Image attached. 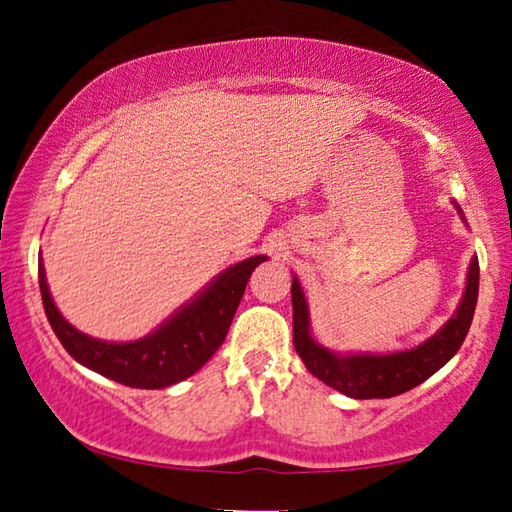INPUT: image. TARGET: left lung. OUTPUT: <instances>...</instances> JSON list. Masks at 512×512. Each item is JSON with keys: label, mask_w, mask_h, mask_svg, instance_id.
Wrapping results in <instances>:
<instances>
[{"label": "left lung", "mask_w": 512, "mask_h": 512, "mask_svg": "<svg viewBox=\"0 0 512 512\" xmlns=\"http://www.w3.org/2000/svg\"><path fill=\"white\" fill-rule=\"evenodd\" d=\"M461 220L465 215L454 202ZM468 224V222H465ZM479 297V258L472 256L465 290L454 315L429 339L396 353H337L319 344L310 330V310L297 276H292V328L294 348L306 369L328 387L355 400L393 398L443 369L468 335Z\"/></svg>", "instance_id": "1"}]
</instances>
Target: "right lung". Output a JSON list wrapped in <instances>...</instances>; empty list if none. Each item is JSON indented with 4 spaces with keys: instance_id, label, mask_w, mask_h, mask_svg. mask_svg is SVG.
I'll list each match as a JSON object with an SVG mask.
<instances>
[{
    "instance_id": "1",
    "label": "right lung",
    "mask_w": 512,
    "mask_h": 512,
    "mask_svg": "<svg viewBox=\"0 0 512 512\" xmlns=\"http://www.w3.org/2000/svg\"><path fill=\"white\" fill-rule=\"evenodd\" d=\"M263 261L267 256L258 254L227 267L164 324L134 342H103L71 326L51 299L42 256L38 283L53 333L78 364L125 387L164 389L191 378L222 346L249 276Z\"/></svg>"
}]
</instances>
